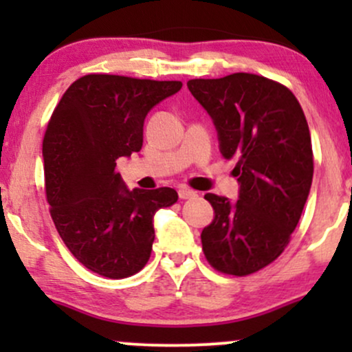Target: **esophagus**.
I'll list each match as a JSON object with an SVG mask.
<instances>
[{
    "mask_svg": "<svg viewBox=\"0 0 352 352\" xmlns=\"http://www.w3.org/2000/svg\"><path fill=\"white\" fill-rule=\"evenodd\" d=\"M179 197L182 200H188V199H193V197H197V192H193V190H190L187 187H182L179 190Z\"/></svg>",
    "mask_w": 352,
    "mask_h": 352,
    "instance_id": "obj_1",
    "label": "esophagus"
}]
</instances>
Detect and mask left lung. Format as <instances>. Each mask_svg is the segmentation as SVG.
<instances>
[{
	"instance_id": "1",
	"label": "left lung",
	"mask_w": 352,
	"mask_h": 352,
	"mask_svg": "<svg viewBox=\"0 0 352 352\" xmlns=\"http://www.w3.org/2000/svg\"><path fill=\"white\" fill-rule=\"evenodd\" d=\"M188 91L207 109L225 159H235V204L207 193L215 218L201 232L210 266L246 276L285 252L313 182V147L305 112L288 87L248 72L190 79Z\"/></svg>"
}]
</instances>
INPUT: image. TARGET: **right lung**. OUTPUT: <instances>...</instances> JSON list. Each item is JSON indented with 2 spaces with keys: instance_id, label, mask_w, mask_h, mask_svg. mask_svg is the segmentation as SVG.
<instances>
[{
  "instance_id": "right-lung-1",
  "label": "right lung",
  "mask_w": 352,
  "mask_h": 352,
  "mask_svg": "<svg viewBox=\"0 0 352 352\" xmlns=\"http://www.w3.org/2000/svg\"><path fill=\"white\" fill-rule=\"evenodd\" d=\"M180 87V80L87 74L67 87L47 122L51 218L76 260L100 276L139 273L151 258L153 215L179 200L168 187L129 192L116 162L142 148L147 112Z\"/></svg>"
}]
</instances>
